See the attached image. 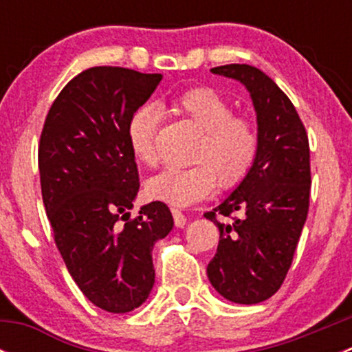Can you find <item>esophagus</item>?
Wrapping results in <instances>:
<instances>
[{
	"mask_svg": "<svg viewBox=\"0 0 352 352\" xmlns=\"http://www.w3.org/2000/svg\"><path fill=\"white\" fill-rule=\"evenodd\" d=\"M172 214H173V221H175L177 228H184L187 223L186 214H184L182 211H179V209H172Z\"/></svg>",
	"mask_w": 352,
	"mask_h": 352,
	"instance_id": "34e87169",
	"label": "esophagus"
}]
</instances>
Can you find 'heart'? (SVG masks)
I'll return each instance as SVG.
<instances>
[{
    "label": "heart",
    "instance_id": "obj_1",
    "mask_svg": "<svg viewBox=\"0 0 352 352\" xmlns=\"http://www.w3.org/2000/svg\"><path fill=\"white\" fill-rule=\"evenodd\" d=\"M170 109L201 129L190 155L194 165L172 166L148 180L150 197L173 208H187L209 196L216 184L223 189L239 186L258 153V131L254 120L233 113L232 102L208 87L184 91ZM156 126L158 110L153 105L138 109L127 124L131 151L150 166L158 162Z\"/></svg>",
    "mask_w": 352,
    "mask_h": 352
}]
</instances>
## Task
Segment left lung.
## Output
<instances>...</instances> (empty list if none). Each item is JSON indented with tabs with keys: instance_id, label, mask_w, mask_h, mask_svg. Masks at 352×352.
I'll list each match as a JSON object with an SVG mask.
<instances>
[{
	"instance_id": "8db88e82",
	"label": "left lung",
	"mask_w": 352,
	"mask_h": 352,
	"mask_svg": "<svg viewBox=\"0 0 352 352\" xmlns=\"http://www.w3.org/2000/svg\"><path fill=\"white\" fill-rule=\"evenodd\" d=\"M211 73L240 81L250 94L258 153L236 189L204 214L219 230L208 278L226 300L255 305L281 287L293 262L310 202V146L296 109L267 74L248 65ZM233 212L239 216L230 226L215 219Z\"/></svg>"
}]
</instances>
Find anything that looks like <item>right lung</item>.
I'll list each match as a JSON object with an SVG mask.
<instances>
[{
  "mask_svg": "<svg viewBox=\"0 0 352 352\" xmlns=\"http://www.w3.org/2000/svg\"><path fill=\"white\" fill-rule=\"evenodd\" d=\"M162 78L90 67L63 88L41 134L42 201L54 242L81 293L110 314L146 301L155 285L151 252L173 228L172 212L160 201L129 219L140 177L127 124Z\"/></svg>",
  "mask_w": 352,
  "mask_h": 352,
  "instance_id": "add662e5",
  "label": "right lung"
}]
</instances>
